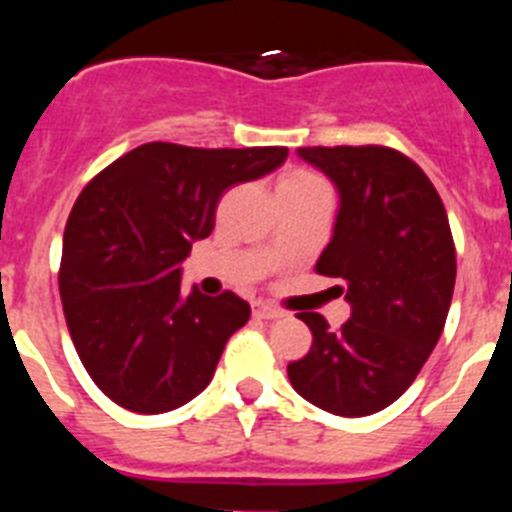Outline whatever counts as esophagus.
Segmentation results:
<instances>
[{"label":"esophagus","mask_w":512,"mask_h":512,"mask_svg":"<svg viewBox=\"0 0 512 512\" xmlns=\"http://www.w3.org/2000/svg\"><path fill=\"white\" fill-rule=\"evenodd\" d=\"M253 315L261 320H277L282 318L284 310H279V307L274 305H266V302H256V305H253Z\"/></svg>","instance_id":"esophagus-1"}]
</instances>
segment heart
I'll use <instances>...</instances> for the list:
<instances>
[{
  "mask_svg": "<svg viewBox=\"0 0 512 512\" xmlns=\"http://www.w3.org/2000/svg\"><path fill=\"white\" fill-rule=\"evenodd\" d=\"M325 189L323 179L305 169H292L279 179V194H307Z\"/></svg>",
  "mask_w": 512,
  "mask_h": 512,
  "instance_id": "1",
  "label": "heart"
}]
</instances>
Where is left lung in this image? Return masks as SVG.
Returning <instances> with one entry per match:
<instances>
[{"label": "left lung", "mask_w": 512, "mask_h": 512, "mask_svg": "<svg viewBox=\"0 0 512 512\" xmlns=\"http://www.w3.org/2000/svg\"><path fill=\"white\" fill-rule=\"evenodd\" d=\"M338 189L318 274L338 279L351 318L330 330L300 312L312 346L287 366L297 395L343 418L384 410L408 390L441 338L456 282L449 217L415 161L384 146L297 148Z\"/></svg>", "instance_id": "8db88e82"}]
</instances>
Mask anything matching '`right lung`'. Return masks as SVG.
<instances>
[{
	"instance_id": "add662e5",
	"label": "right lung",
	"mask_w": 512,
	"mask_h": 512,
	"mask_svg": "<svg viewBox=\"0 0 512 512\" xmlns=\"http://www.w3.org/2000/svg\"><path fill=\"white\" fill-rule=\"evenodd\" d=\"M287 148L146 143L84 187L63 230V315L99 390L133 413L187 405L251 318L233 292H182V261L215 228L225 189L271 174Z\"/></svg>"
}]
</instances>
